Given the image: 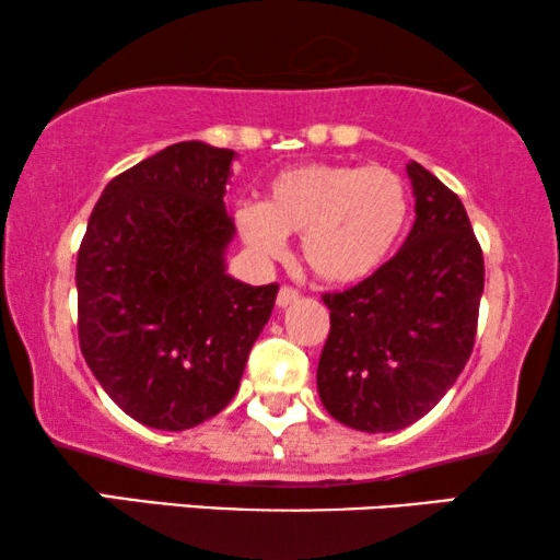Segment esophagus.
<instances>
[{
	"mask_svg": "<svg viewBox=\"0 0 560 560\" xmlns=\"http://www.w3.org/2000/svg\"><path fill=\"white\" fill-rule=\"evenodd\" d=\"M298 298H301V293H298L295 288H290V285H282L280 288V293H278V305L280 308H288V305H293Z\"/></svg>",
	"mask_w": 560,
	"mask_h": 560,
	"instance_id": "obj_1",
	"label": "esophagus"
}]
</instances>
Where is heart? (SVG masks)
I'll list each match as a JSON object with an SVG mask.
<instances>
[{"label":"heart","instance_id":"b5f03b06","mask_svg":"<svg viewBox=\"0 0 560 560\" xmlns=\"http://www.w3.org/2000/svg\"><path fill=\"white\" fill-rule=\"evenodd\" d=\"M410 221V190L382 165L305 163L275 175L265 203H242L236 229L262 259L301 234V257L331 285L366 280L395 255Z\"/></svg>","mask_w":560,"mask_h":560}]
</instances>
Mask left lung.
<instances>
[{
  "label": "left lung",
  "mask_w": 560,
  "mask_h": 560,
  "mask_svg": "<svg viewBox=\"0 0 560 560\" xmlns=\"http://www.w3.org/2000/svg\"><path fill=\"white\" fill-rule=\"evenodd\" d=\"M416 224L393 259L341 293H324L331 331L318 395L339 423L389 433L416 423L469 362L485 257L464 203L410 163Z\"/></svg>",
  "instance_id": "left-lung-1"
}]
</instances>
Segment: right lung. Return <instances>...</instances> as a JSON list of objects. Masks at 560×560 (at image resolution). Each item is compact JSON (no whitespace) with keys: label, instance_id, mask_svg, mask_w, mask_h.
<instances>
[{"label":"right lung","instance_id":"add662e5","mask_svg":"<svg viewBox=\"0 0 560 560\" xmlns=\"http://www.w3.org/2000/svg\"><path fill=\"white\" fill-rule=\"evenodd\" d=\"M234 150L178 142L109 180L75 259L81 354L106 395L160 431L232 402L280 285L229 278Z\"/></svg>","mask_w":560,"mask_h":560}]
</instances>
